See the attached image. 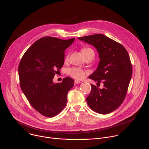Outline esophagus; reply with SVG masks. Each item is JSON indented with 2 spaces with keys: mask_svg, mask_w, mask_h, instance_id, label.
Returning <instances> with one entry per match:
<instances>
[{
  "mask_svg": "<svg viewBox=\"0 0 149 149\" xmlns=\"http://www.w3.org/2000/svg\"><path fill=\"white\" fill-rule=\"evenodd\" d=\"M74 83H75V84H79V83H81V82H80L79 81H78V80H77V79H75V80L74 81Z\"/></svg>",
  "mask_w": 149,
  "mask_h": 149,
  "instance_id": "34e87169",
  "label": "esophagus"
}]
</instances>
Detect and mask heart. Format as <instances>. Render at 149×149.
<instances>
[{"label": "heart", "instance_id": "1", "mask_svg": "<svg viewBox=\"0 0 149 149\" xmlns=\"http://www.w3.org/2000/svg\"><path fill=\"white\" fill-rule=\"evenodd\" d=\"M81 52L84 55H86L90 52H94V51L88 47H84L81 49ZM68 56H67V58ZM67 72L68 75L71 76L72 77L77 79H82L84 78L86 75V71H84L82 70L77 68H71L67 70Z\"/></svg>", "mask_w": 149, "mask_h": 149}]
</instances>
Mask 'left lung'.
<instances>
[{
  "instance_id": "1",
  "label": "left lung",
  "mask_w": 149,
  "mask_h": 149,
  "mask_svg": "<svg viewBox=\"0 0 149 149\" xmlns=\"http://www.w3.org/2000/svg\"><path fill=\"white\" fill-rule=\"evenodd\" d=\"M78 39L93 45L100 59L97 70L89 78L97 84L102 82L104 87L91 84V93L86 98L88 105L99 114L110 113L122 104L128 90L133 72L129 55L121 44L102 34Z\"/></svg>"
}]
</instances>
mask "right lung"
Wrapping results in <instances>:
<instances>
[{"label": "right lung", "instance_id": "1", "mask_svg": "<svg viewBox=\"0 0 149 149\" xmlns=\"http://www.w3.org/2000/svg\"><path fill=\"white\" fill-rule=\"evenodd\" d=\"M74 40L42 37L30 47L20 61V88L31 105L45 117H53L64 109L68 92L74 85L70 77L61 83L52 81L64 63L65 50Z\"/></svg>", "mask_w": 149, "mask_h": 149}]
</instances>
